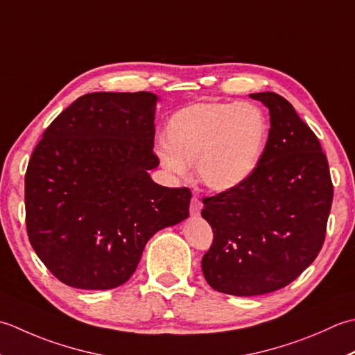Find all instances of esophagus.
Returning a JSON list of instances; mask_svg holds the SVG:
<instances>
[{
    "label": "esophagus",
    "instance_id": "esophagus-1",
    "mask_svg": "<svg viewBox=\"0 0 355 355\" xmlns=\"http://www.w3.org/2000/svg\"><path fill=\"white\" fill-rule=\"evenodd\" d=\"M200 209H202V202L196 196H193L191 204H190V213H191V216H199L200 214Z\"/></svg>",
    "mask_w": 355,
    "mask_h": 355
}]
</instances>
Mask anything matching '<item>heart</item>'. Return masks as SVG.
I'll return each instance as SVG.
<instances>
[{"instance_id": "1", "label": "heart", "mask_w": 355, "mask_h": 355, "mask_svg": "<svg viewBox=\"0 0 355 355\" xmlns=\"http://www.w3.org/2000/svg\"><path fill=\"white\" fill-rule=\"evenodd\" d=\"M268 132V118L256 104L204 101L173 114L165 130L168 147L159 151V161L179 178L194 162L202 184L228 191L254 173Z\"/></svg>"}]
</instances>
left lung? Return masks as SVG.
<instances>
[{"mask_svg":"<svg viewBox=\"0 0 355 355\" xmlns=\"http://www.w3.org/2000/svg\"><path fill=\"white\" fill-rule=\"evenodd\" d=\"M250 96L270 110L263 156L245 182L202 199L214 233L202 272L241 297L277 291L314 262L334 196L327 156L294 107L272 92Z\"/></svg>","mask_w":355,"mask_h":355,"instance_id":"left-lung-1","label":"left lung"}]
</instances>
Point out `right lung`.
I'll use <instances>...</instances> for the list:
<instances>
[{"instance_id": "obj_1", "label": "right lung", "mask_w": 355, "mask_h": 355, "mask_svg": "<svg viewBox=\"0 0 355 355\" xmlns=\"http://www.w3.org/2000/svg\"><path fill=\"white\" fill-rule=\"evenodd\" d=\"M156 103L150 92L89 93L35 147L26 171L27 234L62 284H125L150 237L188 218L191 191L148 175L159 165Z\"/></svg>"}]
</instances>
